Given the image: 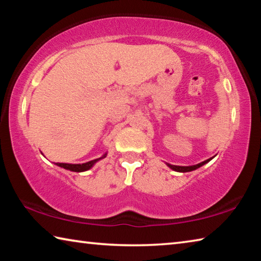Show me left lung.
Segmentation results:
<instances>
[{
    "instance_id": "8db88e82",
    "label": "left lung",
    "mask_w": 261,
    "mask_h": 261,
    "mask_svg": "<svg viewBox=\"0 0 261 261\" xmlns=\"http://www.w3.org/2000/svg\"><path fill=\"white\" fill-rule=\"evenodd\" d=\"M213 158H214V156H213ZM213 158L207 159V160L202 161V162H200V163H198V165H193V166H175V165H170V163H167V162H166V165H167L168 167H169L170 169H173V170H175V171H178V173H188V171L196 170V169H198V168H200L201 166L206 165V163L210 162Z\"/></svg>"
}]
</instances>
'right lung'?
<instances>
[{"instance_id": "right-lung-1", "label": "right lung", "mask_w": 261, "mask_h": 261, "mask_svg": "<svg viewBox=\"0 0 261 261\" xmlns=\"http://www.w3.org/2000/svg\"><path fill=\"white\" fill-rule=\"evenodd\" d=\"M107 156V153H105L99 159H94V160H91L85 163H62V162H56L55 165L59 166L61 168H64V169L70 170V171H74V173H83V171L90 170L92 167H93L96 162H99L100 160H102Z\"/></svg>"}]
</instances>
